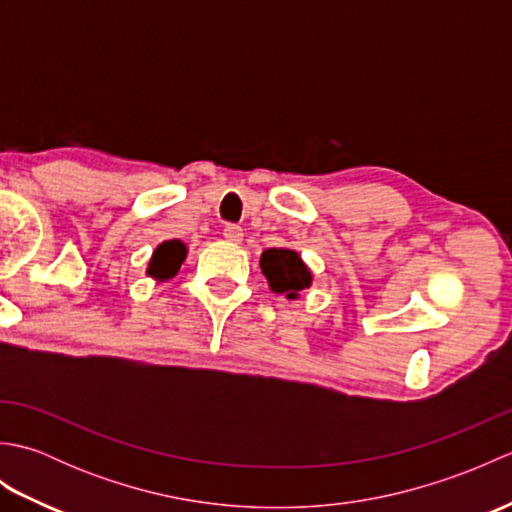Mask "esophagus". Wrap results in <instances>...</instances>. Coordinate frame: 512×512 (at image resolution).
<instances>
[{
	"label": "esophagus",
	"instance_id": "34e87169",
	"mask_svg": "<svg viewBox=\"0 0 512 512\" xmlns=\"http://www.w3.org/2000/svg\"><path fill=\"white\" fill-rule=\"evenodd\" d=\"M224 239H226V242H231V244H239L244 239V231L235 224H228L224 228Z\"/></svg>",
	"mask_w": 512,
	"mask_h": 512
}]
</instances>
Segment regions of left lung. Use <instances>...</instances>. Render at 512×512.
<instances>
[{"label":"left lung","mask_w":512,"mask_h":512,"mask_svg":"<svg viewBox=\"0 0 512 512\" xmlns=\"http://www.w3.org/2000/svg\"><path fill=\"white\" fill-rule=\"evenodd\" d=\"M259 268L268 281V288L275 295H286L290 301H297L314 279L308 264L292 248H266L259 257Z\"/></svg>","instance_id":"left-lung-1"}]
</instances>
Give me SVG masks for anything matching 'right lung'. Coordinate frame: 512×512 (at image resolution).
<instances>
[{
    "label": "right lung",
    "mask_w": 512,
    "mask_h": 512,
    "mask_svg": "<svg viewBox=\"0 0 512 512\" xmlns=\"http://www.w3.org/2000/svg\"><path fill=\"white\" fill-rule=\"evenodd\" d=\"M187 255V244L180 242V239H167V242L158 244L154 253H151L145 275L156 281H167L171 277H176Z\"/></svg>",
    "instance_id": "obj_1"
}]
</instances>
